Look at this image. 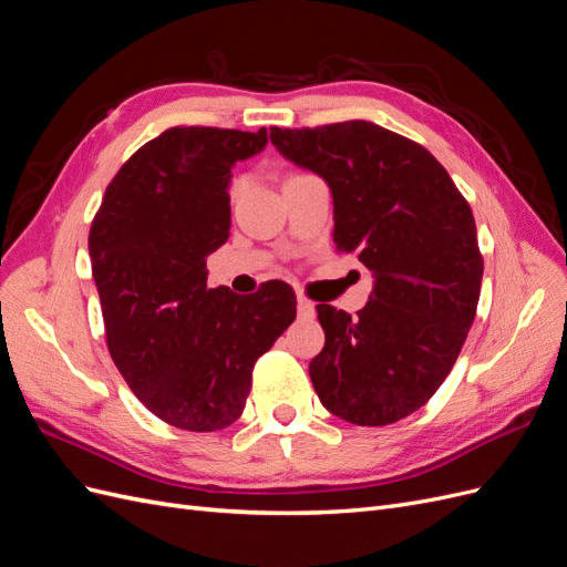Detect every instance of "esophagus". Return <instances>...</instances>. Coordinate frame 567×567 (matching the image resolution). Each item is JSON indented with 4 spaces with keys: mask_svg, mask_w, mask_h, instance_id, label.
<instances>
[{
    "mask_svg": "<svg viewBox=\"0 0 567 567\" xmlns=\"http://www.w3.org/2000/svg\"><path fill=\"white\" fill-rule=\"evenodd\" d=\"M315 302H310L307 298L298 296V317L300 319H315Z\"/></svg>",
    "mask_w": 567,
    "mask_h": 567,
    "instance_id": "esophagus-1",
    "label": "esophagus"
}]
</instances>
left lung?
I'll return each mask as SVG.
<instances>
[{
	"label": "left lung",
	"mask_w": 567,
	"mask_h": 567,
	"mask_svg": "<svg viewBox=\"0 0 567 567\" xmlns=\"http://www.w3.org/2000/svg\"><path fill=\"white\" fill-rule=\"evenodd\" d=\"M269 132L286 161L329 184L333 244L375 277L357 317L317 307L326 342L310 375L321 404L354 425L414 414L475 319L483 255L471 205L433 153L367 120Z\"/></svg>",
	"instance_id": "1"
}]
</instances>
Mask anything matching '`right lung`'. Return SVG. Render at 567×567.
I'll return each instance as SVG.
<instances>
[{
	"instance_id": "add662e5",
	"label": "right lung",
	"mask_w": 567,
	"mask_h": 567,
	"mask_svg": "<svg viewBox=\"0 0 567 567\" xmlns=\"http://www.w3.org/2000/svg\"><path fill=\"white\" fill-rule=\"evenodd\" d=\"M265 146L267 130H165L120 167L92 221L109 352L142 404L182 431L241 416L257 357L296 319L284 281L255 296L208 288L205 260L231 227V167Z\"/></svg>"
}]
</instances>
